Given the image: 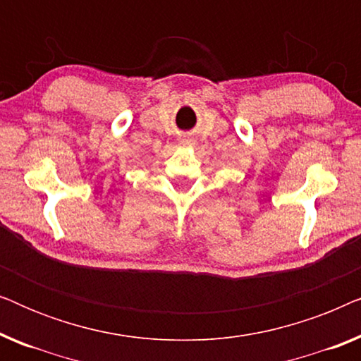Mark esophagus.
<instances>
[{"label": "esophagus", "instance_id": "obj_1", "mask_svg": "<svg viewBox=\"0 0 361 361\" xmlns=\"http://www.w3.org/2000/svg\"><path fill=\"white\" fill-rule=\"evenodd\" d=\"M182 146H190L192 145V140H189V137H184V140L180 141Z\"/></svg>", "mask_w": 361, "mask_h": 361}]
</instances>
